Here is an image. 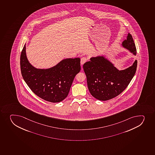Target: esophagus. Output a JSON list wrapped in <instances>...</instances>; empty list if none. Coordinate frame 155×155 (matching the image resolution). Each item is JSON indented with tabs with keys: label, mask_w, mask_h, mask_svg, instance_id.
Returning <instances> with one entry per match:
<instances>
[{
	"label": "esophagus",
	"mask_w": 155,
	"mask_h": 155,
	"mask_svg": "<svg viewBox=\"0 0 155 155\" xmlns=\"http://www.w3.org/2000/svg\"><path fill=\"white\" fill-rule=\"evenodd\" d=\"M87 61V58H86V57H82L81 58V62H80L81 64L83 65L86 61Z\"/></svg>",
	"instance_id": "obj_1"
}]
</instances>
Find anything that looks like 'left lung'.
Here are the masks:
<instances>
[{
  "label": "left lung",
  "instance_id": "left-lung-1",
  "mask_svg": "<svg viewBox=\"0 0 155 155\" xmlns=\"http://www.w3.org/2000/svg\"><path fill=\"white\" fill-rule=\"evenodd\" d=\"M121 45L136 55L137 48L130 33ZM90 60L83 66L88 88L94 97L103 101L114 98L122 93L130 82L137 70V60L132 66L122 70H118L104 55L91 57Z\"/></svg>",
  "mask_w": 155,
  "mask_h": 155
}]
</instances>
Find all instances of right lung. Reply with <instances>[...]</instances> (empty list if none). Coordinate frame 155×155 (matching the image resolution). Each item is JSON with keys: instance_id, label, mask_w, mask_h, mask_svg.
<instances>
[{"instance_id": "right-lung-1", "label": "right lung", "mask_w": 155, "mask_h": 155, "mask_svg": "<svg viewBox=\"0 0 155 155\" xmlns=\"http://www.w3.org/2000/svg\"><path fill=\"white\" fill-rule=\"evenodd\" d=\"M26 44L20 57L23 79L38 97L51 103H58L67 97L75 76L80 72V58L64 59L48 69H37L28 61Z\"/></svg>"}]
</instances>
